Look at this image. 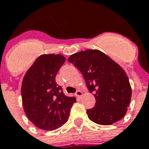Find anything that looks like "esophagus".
Instances as JSON below:
<instances>
[{"label": "esophagus", "mask_w": 149, "mask_h": 149, "mask_svg": "<svg viewBox=\"0 0 149 149\" xmlns=\"http://www.w3.org/2000/svg\"><path fill=\"white\" fill-rule=\"evenodd\" d=\"M76 95H77L78 98H80V97H82V92H81L80 90H78V91L76 92Z\"/></svg>", "instance_id": "1"}]
</instances>
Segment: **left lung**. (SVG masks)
<instances>
[{
    "label": "left lung",
    "mask_w": 149,
    "mask_h": 149,
    "mask_svg": "<svg viewBox=\"0 0 149 149\" xmlns=\"http://www.w3.org/2000/svg\"><path fill=\"white\" fill-rule=\"evenodd\" d=\"M68 61L82 72L89 92H94L95 105L86 112L89 120L100 125H111L122 119L132 96L124 70L96 49L73 54Z\"/></svg>",
    "instance_id": "obj_1"
}]
</instances>
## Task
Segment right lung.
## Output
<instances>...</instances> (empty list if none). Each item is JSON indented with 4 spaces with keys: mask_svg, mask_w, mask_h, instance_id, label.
Instances as JSON below:
<instances>
[{
    "mask_svg": "<svg viewBox=\"0 0 149 149\" xmlns=\"http://www.w3.org/2000/svg\"><path fill=\"white\" fill-rule=\"evenodd\" d=\"M66 58L61 54H42L26 72L21 95L28 119L38 128L51 131L68 120L76 97L63 94L55 77Z\"/></svg>",
    "mask_w": 149,
    "mask_h": 149,
    "instance_id": "1",
    "label": "right lung"
}]
</instances>
